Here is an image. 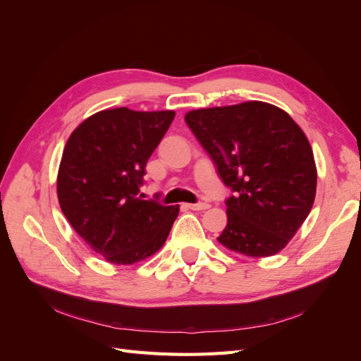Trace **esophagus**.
<instances>
[{
    "label": "esophagus",
    "instance_id": "esophagus-1",
    "mask_svg": "<svg viewBox=\"0 0 361 361\" xmlns=\"http://www.w3.org/2000/svg\"><path fill=\"white\" fill-rule=\"evenodd\" d=\"M190 209H192V211H204V209H207V207H209V204L207 203H203V202H200V203H191V204H187Z\"/></svg>",
    "mask_w": 361,
    "mask_h": 361
}]
</instances>
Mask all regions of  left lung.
Here are the masks:
<instances>
[{"label":"left lung","instance_id":"left-lung-1","mask_svg":"<svg viewBox=\"0 0 361 361\" xmlns=\"http://www.w3.org/2000/svg\"><path fill=\"white\" fill-rule=\"evenodd\" d=\"M185 122L233 191L218 243L248 257L277 255L316 195L318 173L302 129L281 108L260 101L192 110Z\"/></svg>","mask_w":361,"mask_h":361}]
</instances>
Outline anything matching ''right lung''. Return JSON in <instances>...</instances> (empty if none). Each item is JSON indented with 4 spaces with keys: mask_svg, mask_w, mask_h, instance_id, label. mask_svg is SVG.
Masks as SVG:
<instances>
[{
    "mask_svg": "<svg viewBox=\"0 0 361 361\" xmlns=\"http://www.w3.org/2000/svg\"><path fill=\"white\" fill-rule=\"evenodd\" d=\"M174 111L126 106L87 117L71 134L59 167L64 216L85 244L114 265H133L164 245L179 214L138 195L146 164Z\"/></svg>",
    "mask_w": 361,
    "mask_h": 361,
    "instance_id": "add662e5",
    "label": "right lung"
}]
</instances>
